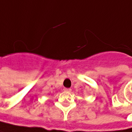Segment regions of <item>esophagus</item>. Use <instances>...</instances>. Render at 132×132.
Here are the masks:
<instances>
[{"instance_id": "1", "label": "esophagus", "mask_w": 132, "mask_h": 132, "mask_svg": "<svg viewBox=\"0 0 132 132\" xmlns=\"http://www.w3.org/2000/svg\"><path fill=\"white\" fill-rule=\"evenodd\" d=\"M64 91H65V92H69V93H70V92L72 91V89H70V88H65V89H64Z\"/></svg>"}]
</instances>
